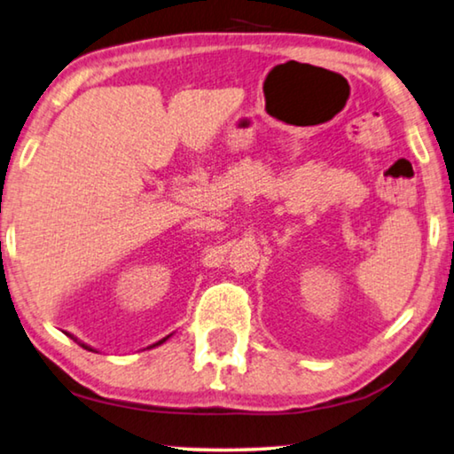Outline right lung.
<instances>
[{
    "label": "right lung",
    "mask_w": 454,
    "mask_h": 454,
    "mask_svg": "<svg viewBox=\"0 0 454 454\" xmlns=\"http://www.w3.org/2000/svg\"><path fill=\"white\" fill-rule=\"evenodd\" d=\"M69 336H71V334H69ZM168 336H171V334H168ZM168 336H165V338H160V340H159V342H154V344H151V347H148V348H154V347H159V344H162V342H165ZM71 338H73V340H75L77 344H81V347H83V348H87V350H93L91 347H87V344H85V342H81V340H77V338H75V336H71Z\"/></svg>",
    "instance_id": "1"
}]
</instances>
